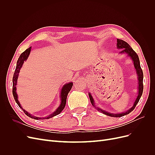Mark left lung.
Here are the masks:
<instances>
[{"label": "left lung", "mask_w": 155, "mask_h": 155, "mask_svg": "<svg viewBox=\"0 0 155 155\" xmlns=\"http://www.w3.org/2000/svg\"><path fill=\"white\" fill-rule=\"evenodd\" d=\"M117 48L122 49L121 50L120 53V54H124V53L127 54L130 58V59L133 60V63H134V66L136 71H137V74L138 76V94L137 99H136V100L134 103L133 106L131 107L129 110H127L125 112H122V113H120V114H112V113H109V112H107L105 110H103L99 109V108H97V109L98 110H100L101 112H103L104 114H106L107 116H109L111 117H117V118H118V117L124 116L125 115L129 114L130 112H131L134 109L135 107L137 106V104L140 99V97H141V96L142 95V92H143V72H142V70L141 68V67H140L138 55L133 50V48L130 47V45L127 43H126L125 41L121 40V39H117ZM88 95H89V97H90V100H91L92 105L94 107H95L94 101V99H93L92 95L91 94V93H88Z\"/></svg>", "instance_id": "obj_1"}]
</instances>
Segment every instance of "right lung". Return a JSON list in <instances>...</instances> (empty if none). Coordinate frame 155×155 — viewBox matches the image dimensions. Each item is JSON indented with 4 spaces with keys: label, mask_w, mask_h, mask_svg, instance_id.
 Returning a JSON list of instances; mask_svg holds the SVG:
<instances>
[{
    "label": "right lung",
    "mask_w": 155,
    "mask_h": 155,
    "mask_svg": "<svg viewBox=\"0 0 155 155\" xmlns=\"http://www.w3.org/2000/svg\"><path fill=\"white\" fill-rule=\"evenodd\" d=\"M31 51V47L28 48V49H26L25 51L21 54L20 57L18 58L17 62V66H16V68L15 70V72H14L13 74V90H12V92H13V96L14 99H15L16 103L17 104V105H18L20 108H21L22 110L24 111V112L25 113L26 115H27L28 117L31 118H34L35 120H44V119H49L50 118H52V117L58 115L59 114L61 113L63 109L65 107V105H66V102H67V97L68 96V92L71 90V88L72 87L73 83L72 82H70L68 83L65 84V85L63 86V87L61 89V104L59 105V107L57 109L55 110V112H54L52 114H51L50 115H49L48 117H45V118H38V117H36L34 116H32L31 114H29L28 112L27 111H26L25 109H22V107H21L19 101L18 100V96L16 92V85H17V79L18 77V74H19V71L20 69L21 68L23 63H24L25 61H26L28 56L30 55Z\"/></svg>",
    "instance_id": "obj_1"
}]
</instances>
